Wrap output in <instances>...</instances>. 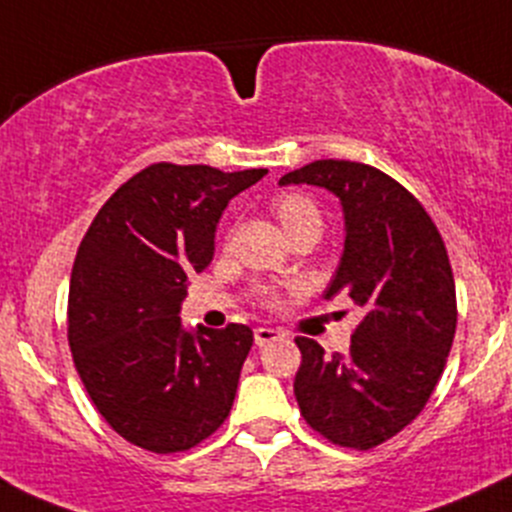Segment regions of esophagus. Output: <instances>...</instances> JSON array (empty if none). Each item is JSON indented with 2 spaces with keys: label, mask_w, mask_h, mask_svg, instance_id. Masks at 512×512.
<instances>
[{
  "label": "esophagus",
  "mask_w": 512,
  "mask_h": 512,
  "mask_svg": "<svg viewBox=\"0 0 512 512\" xmlns=\"http://www.w3.org/2000/svg\"><path fill=\"white\" fill-rule=\"evenodd\" d=\"M277 337H280V330H275V327H257V330H255V345L265 347L267 342L277 340Z\"/></svg>",
  "instance_id": "esophagus-1"
}]
</instances>
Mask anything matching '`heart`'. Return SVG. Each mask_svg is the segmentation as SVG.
Instances as JSON below:
<instances>
[{"label": "heart", "mask_w": 512, "mask_h": 512, "mask_svg": "<svg viewBox=\"0 0 512 512\" xmlns=\"http://www.w3.org/2000/svg\"><path fill=\"white\" fill-rule=\"evenodd\" d=\"M275 210H277V217H280L282 227H285V225H290L292 220H297V217L315 212V207H312V202L305 200V197L285 195L275 202ZM267 300H275V297L267 295Z\"/></svg>", "instance_id": "b5f03b06"}]
</instances>
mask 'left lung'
Here are the masks:
<instances>
[{
	"label": "left lung",
	"mask_w": 512,
	"mask_h": 512,
	"mask_svg": "<svg viewBox=\"0 0 512 512\" xmlns=\"http://www.w3.org/2000/svg\"><path fill=\"white\" fill-rule=\"evenodd\" d=\"M280 185L340 200L345 245L322 297L345 292L365 312L345 355L297 337V405L335 445L375 448L418 418L445 370L458 310L443 237L403 185L370 165L315 160Z\"/></svg>",
	"instance_id": "obj_1"
}]
</instances>
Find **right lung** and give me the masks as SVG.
Listing matches in <instances>:
<instances>
[{
	"label": "right lung",
	"instance_id": "right-lung-1",
	"mask_svg": "<svg viewBox=\"0 0 512 512\" xmlns=\"http://www.w3.org/2000/svg\"><path fill=\"white\" fill-rule=\"evenodd\" d=\"M265 175L152 165L104 202L79 245L69 347L94 408L132 445L190 450L230 415L252 330H190L180 310L225 207Z\"/></svg>",
	"mask_w": 512,
	"mask_h": 512
}]
</instances>
